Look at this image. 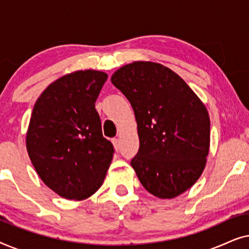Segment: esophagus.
<instances>
[{
    "label": "esophagus",
    "instance_id": "1",
    "mask_svg": "<svg viewBox=\"0 0 249 249\" xmlns=\"http://www.w3.org/2000/svg\"><path fill=\"white\" fill-rule=\"evenodd\" d=\"M112 144H113L115 151H118V149H119V139L118 138L112 139Z\"/></svg>",
    "mask_w": 249,
    "mask_h": 249
}]
</instances>
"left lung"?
I'll return each instance as SVG.
<instances>
[{
	"label": "left lung",
	"instance_id": "1",
	"mask_svg": "<svg viewBox=\"0 0 249 249\" xmlns=\"http://www.w3.org/2000/svg\"><path fill=\"white\" fill-rule=\"evenodd\" d=\"M111 81L134 108L139 151L130 164L144 188L163 199L192 188L210 151L203 102L175 71L151 61L125 64Z\"/></svg>",
	"mask_w": 249,
	"mask_h": 249
}]
</instances>
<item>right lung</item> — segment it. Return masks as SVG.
I'll list each match as a JSON object with an SVG mask.
<instances>
[{
	"instance_id": "add662e5",
	"label": "right lung",
	"mask_w": 249,
	"mask_h": 249,
	"mask_svg": "<svg viewBox=\"0 0 249 249\" xmlns=\"http://www.w3.org/2000/svg\"><path fill=\"white\" fill-rule=\"evenodd\" d=\"M107 79L103 71H74L50 84L34 105L27 152L43 182L63 198L96 193L113 159L95 108Z\"/></svg>"
}]
</instances>
